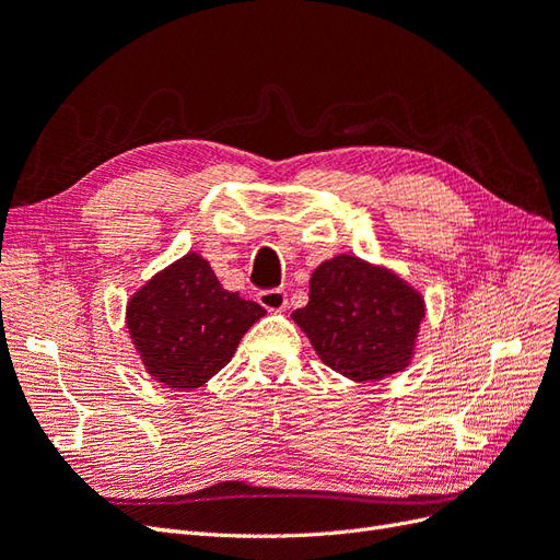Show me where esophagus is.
I'll return each mask as SVG.
<instances>
[{"label": "esophagus", "mask_w": 560, "mask_h": 560, "mask_svg": "<svg viewBox=\"0 0 560 560\" xmlns=\"http://www.w3.org/2000/svg\"><path fill=\"white\" fill-rule=\"evenodd\" d=\"M257 301L261 303L266 311L278 313V311L287 308V292H282V290H266V292L257 294Z\"/></svg>", "instance_id": "34e87169"}]
</instances>
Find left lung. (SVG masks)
Returning a JSON list of instances; mask_svg holds the SVG:
<instances>
[{"mask_svg":"<svg viewBox=\"0 0 560 560\" xmlns=\"http://www.w3.org/2000/svg\"><path fill=\"white\" fill-rule=\"evenodd\" d=\"M425 299L395 270L354 254L322 261L292 319L317 358L350 381H383L411 364Z\"/></svg>","mask_w":560,"mask_h":560,"instance_id":"8db88e82","label":"left lung"}]
</instances>
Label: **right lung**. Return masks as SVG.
I'll use <instances>...</instances> for the list:
<instances>
[{
    "mask_svg": "<svg viewBox=\"0 0 560 560\" xmlns=\"http://www.w3.org/2000/svg\"><path fill=\"white\" fill-rule=\"evenodd\" d=\"M266 311L217 280L189 252L144 282L126 306L130 341L147 374L173 389H196L222 371Z\"/></svg>",
    "mask_w": 560,
    "mask_h": 560,
    "instance_id": "right-lung-1",
    "label": "right lung"
}]
</instances>
